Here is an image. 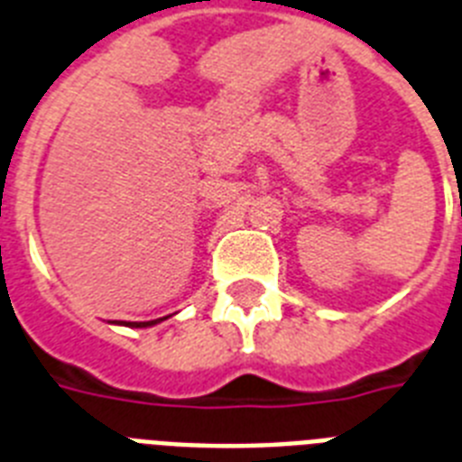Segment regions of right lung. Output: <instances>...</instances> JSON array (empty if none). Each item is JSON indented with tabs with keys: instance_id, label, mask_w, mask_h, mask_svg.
Segmentation results:
<instances>
[{
	"instance_id": "add662e5",
	"label": "right lung",
	"mask_w": 462,
	"mask_h": 462,
	"mask_svg": "<svg viewBox=\"0 0 462 462\" xmlns=\"http://www.w3.org/2000/svg\"><path fill=\"white\" fill-rule=\"evenodd\" d=\"M159 319H152V321H129V327H135V328H143V327H152V324H157Z\"/></svg>"
}]
</instances>
